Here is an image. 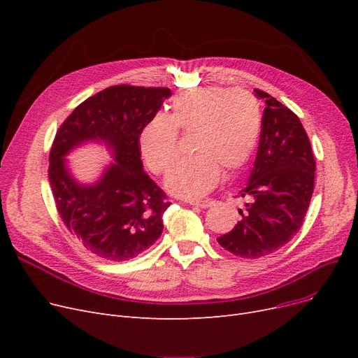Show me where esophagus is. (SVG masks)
<instances>
[{
	"label": "esophagus",
	"instance_id": "esophagus-1",
	"mask_svg": "<svg viewBox=\"0 0 358 358\" xmlns=\"http://www.w3.org/2000/svg\"><path fill=\"white\" fill-rule=\"evenodd\" d=\"M187 203H189L190 206H194V208H200V209H206L213 204V201H210V200H192Z\"/></svg>",
	"mask_w": 358,
	"mask_h": 358
}]
</instances>
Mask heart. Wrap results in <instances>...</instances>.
Instances as JSON below:
<instances>
[{"mask_svg":"<svg viewBox=\"0 0 358 358\" xmlns=\"http://www.w3.org/2000/svg\"><path fill=\"white\" fill-rule=\"evenodd\" d=\"M177 131H193L194 155L177 161L165 177V189L181 199L208 194L220 177L251 158L261 131V110L243 90L204 87L180 92L169 116L158 113L142 127L138 145L145 165L162 174L177 157Z\"/></svg>","mask_w":358,"mask_h":358,"instance_id":"b5f03b06","label":"heart"}]
</instances>
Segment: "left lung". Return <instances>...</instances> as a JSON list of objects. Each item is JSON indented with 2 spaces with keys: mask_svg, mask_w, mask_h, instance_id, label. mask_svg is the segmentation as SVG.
<instances>
[{
  "mask_svg": "<svg viewBox=\"0 0 358 358\" xmlns=\"http://www.w3.org/2000/svg\"><path fill=\"white\" fill-rule=\"evenodd\" d=\"M266 101L254 168L241 197L235 228L217 238L220 247L243 258H259L281 248L303 224L315 184V158L299 117L270 94L254 90Z\"/></svg>",
  "mask_w": 358,
  "mask_h": 358,
  "instance_id": "1",
  "label": "left lung"
}]
</instances>
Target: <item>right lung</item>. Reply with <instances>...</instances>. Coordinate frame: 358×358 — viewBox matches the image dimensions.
I'll use <instances>...</instances> for the list:
<instances>
[{"mask_svg":"<svg viewBox=\"0 0 358 358\" xmlns=\"http://www.w3.org/2000/svg\"><path fill=\"white\" fill-rule=\"evenodd\" d=\"M171 97L168 88L108 87L87 99L62 123L49 157V181L68 231L94 255L126 261L154 245L169 201L143 171L139 134ZM104 144L113 161L91 185L70 173L66 157L85 143Z\"/></svg>","mask_w":358,"mask_h":358,"instance_id":"add662e5","label":"right lung"}]
</instances>
